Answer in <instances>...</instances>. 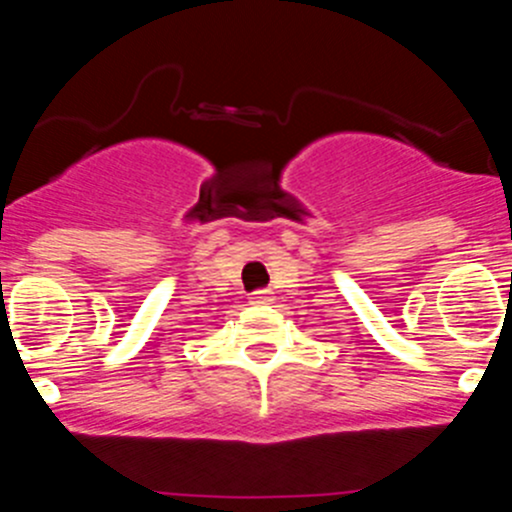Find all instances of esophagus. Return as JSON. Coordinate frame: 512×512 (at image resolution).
<instances>
[{
  "label": "esophagus",
  "instance_id": "1",
  "mask_svg": "<svg viewBox=\"0 0 512 512\" xmlns=\"http://www.w3.org/2000/svg\"><path fill=\"white\" fill-rule=\"evenodd\" d=\"M248 302H251V305H271V302H274V292H271V289H259V292H253V295L248 297Z\"/></svg>",
  "mask_w": 512,
  "mask_h": 512
}]
</instances>
